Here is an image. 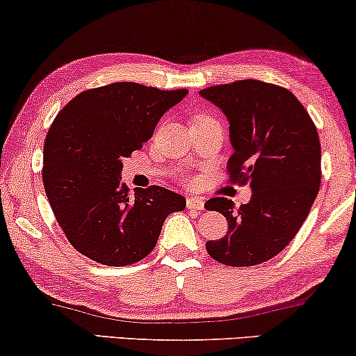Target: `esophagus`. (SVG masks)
I'll return each mask as SVG.
<instances>
[{
	"mask_svg": "<svg viewBox=\"0 0 356 356\" xmlns=\"http://www.w3.org/2000/svg\"><path fill=\"white\" fill-rule=\"evenodd\" d=\"M186 207L193 211H202L204 209V201H202L201 197L189 196V197H186Z\"/></svg>",
	"mask_w": 356,
	"mask_h": 356,
	"instance_id": "esophagus-1",
	"label": "esophagus"
}]
</instances>
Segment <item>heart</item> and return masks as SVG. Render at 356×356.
<instances>
[{
    "instance_id": "heart-1",
    "label": "heart",
    "mask_w": 356,
    "mask_h": 356,
    "mask_svg": "<svg viewBox=\"0 0 356 356\" xmlns=\"http://www.w3.org/2000/svg\"><path fill=\"white\" fill-rule=\"evenodd\" d=\"M201 118H207V116H196V118H193L191 121H195V119H201Z\"/></svg>"
}]
</instances>
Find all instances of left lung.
<instances>
[{
	"instance_id": "left-lung-1",
	"label": "left lung",
	"mask_w": 356,
	"mask_h": 356,
	"mask_svg": "<svg viewBox=\"0 0 356 356\" xmlns=\"http://www.w3.org/2000/svg\"><path fill=\"white\" fill-rule=\"evenodd\" d=\"M200 95L229 119V181L253 191L237 209L227 197L206 201L207 211L227 219V232L207 240L206 250L227 266L260 265L288 247L319 193V134L296 96L273 83L238 80Z\"/></svg>"
}]
</instances>
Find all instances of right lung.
<instances>
[{
	"label": "right lung",
	"instance_id": "obj_1",
	"mask_svg": "<svg viewBox=\"0 0 356 356\" xmlns=\"http://www.w3.org/2000/svg\"><path fill=\"white\" fill-rule=\"evenodd\" d=\"M188 90L132 81L91 88L63 106L44 144L42 181L55 219L73 248L101 265L126 266L154 250L183 196L161 186L129 196L122 160L154 136Z\"/></svg>",
	"mask_w": 356,
	"mask_h": 356
}]
</instances>
